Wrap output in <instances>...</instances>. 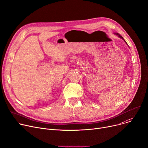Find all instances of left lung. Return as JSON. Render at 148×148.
Masks as SVG:
<instances>
[{"label": "left lung", "mask_w": 148, "mask_h": 148, "mask_svg": "<svg viewBox=\"0 0 148 148\" xmlns=\"http://www.w3.org/2000/svg\"><path fill=\"white\" fill-rule=\"evenodd\" d=\"M116 34V35H118V37H119V38H122V40H123V37H122V36H121V35H119V34H118V33H115V34ZM124 41H125V43H126V44H127V42H126V41H125V40H124ZM127 45H128V44H127Z\"/></svg>", "instance_id": "obj_1"}]
</instances>
